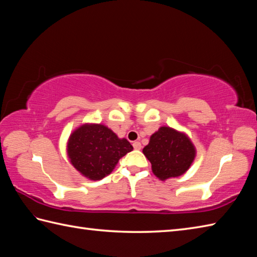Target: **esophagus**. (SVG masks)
Returning a JSON list of instances; mask_svg holds the SVG:
<instances>
[{
  "instance_id": "esophagus-1",
  "label": "esophagus",
  "mask_w": 257,
  "mask_h": 257,
  "mask_svg": "<svg viewBox=\"0 0 257 257\" xmlns=\"http://www.w3.org/2000/svg\"><path fill=\"white\" fill-rule=\"evenodd\" d=\"M133 146H134V148H135L136 150H140L141 147H143V146H141V144L139 143V141H136V143L133 144Z\"/></svg>"
}]
</instances>
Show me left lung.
<instances>
[{"mask_svg":"<svg viewBox=\"0 0 257 257\" xmlns=\"http://www.w3.org/2000/svg\"><path fill=\"white\" fill-rule=\"evenodd\" d=\"M143 152L151 163L152 172L161 181L182 176L196 155L195 147L187 134L167 125L151 135Z\"/></svg>","mask_w":257,"mask_h":257,"instance_id":"obj_1","label":"left lung"}]
</instances>
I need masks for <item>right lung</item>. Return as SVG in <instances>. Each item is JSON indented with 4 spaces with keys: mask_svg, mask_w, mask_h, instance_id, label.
<instances>
[{
    "mask_svg": "<svg viewBox=\"0 0 257 257\" xmlns=\"http://www.w3.org/2000/svg\"><path fill=\"white\" fill-rule=\"evenodd\" d=\"M127 139H120L101 123H84L70 134L67 156L81 176L97 181L110 174L120 158L133 151Z\"/></svg>",
    "mask_w": 257,
    "mask_h": 257,
    "instance_id": "add662e5",
    "label": "right lung"
}]
</instances>
